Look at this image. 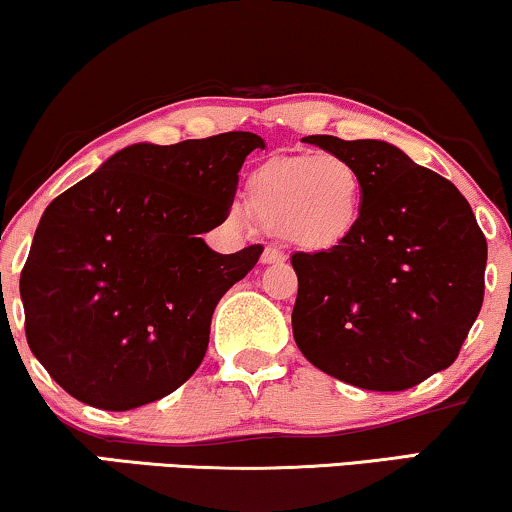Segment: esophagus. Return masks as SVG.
Instances as JSON below:
<instances>
[{
  "mask_svg": "<svg viewBox=\"0 0 512 512\" xmlns=\"http://www.w3.org/2000/svg\"><path fill=\"white\" fill-rule=\"evenodd\" d=\"M286 260V255H283V252L276 248V245H267V248H264V252H262V264H279V262H283Z\"/></svg>",
  "mask_w": 512,
  "mask_h": 512,
  "instance_id": "1",
  "label": "esophagus"
}]
</instances>
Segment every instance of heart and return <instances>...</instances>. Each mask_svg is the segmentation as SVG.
<instances>
[{
    "mask_svg": "<svg viewBox=\"0 0 512 512\" xmlns=\"http://www.w3.org/2000/svg\"><path fill=\"white\" fill-rule=\"evenodd\" d=\"M362 176L334 152L279 155L257 166L245 181L250 214L300 250H329L357 229Z\"/></svg>",
    "mask_w": 512,
    "mask_h": 512,
    "instance_id": "b5f03b06",
    "label": "heart"
}]
</instances>
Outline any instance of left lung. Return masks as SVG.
I'll return each mask as SVG.
<instances>
[{
	"label": "left lung",
	"instance_id": "left-lung-1",
	"mask_svg": "<svg viewBox=\"0 0 512 512\" xmlns=\"http://www.w3.org/2000/svg\"><path fill=\"white\" fill-rule=\"evenodd\" d=\"M362 176L357 229L295 252L293 338L331 377L405 391L451 367L482 310L486 238L451 181L384 140L307 135Z\"/></svg>",
	"mask_w": 512,
	"mask_h": 512
}]
</instances>
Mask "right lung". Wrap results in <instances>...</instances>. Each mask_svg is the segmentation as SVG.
<instances>
[{"label":"right lung","mask_w":512,"mask_h":512,"mask_svg":"<svg viewBox=\"0 0 512 512\" xmlns=\"http://www.w3.org/2000/svg\"><path fill=\"white\" fill-rule=\"evenodd\" d=\"M260 135L123 147L42 214L21 300L33 355L66 393L102 410L169 396L207 353L214 307L262 255H219L238 171Z\"/></svg>","instance_id":"1"}]
</instances>
